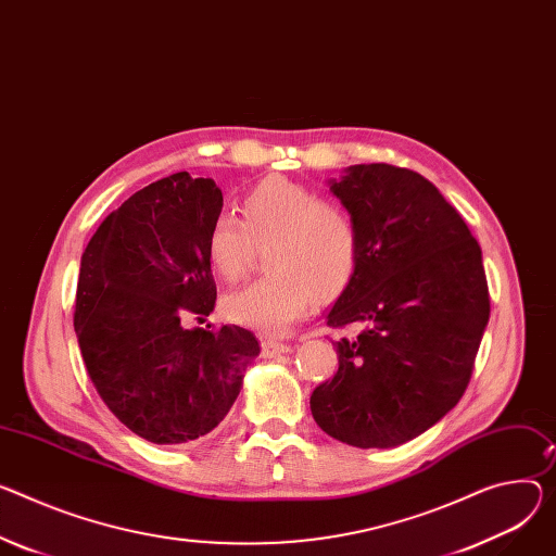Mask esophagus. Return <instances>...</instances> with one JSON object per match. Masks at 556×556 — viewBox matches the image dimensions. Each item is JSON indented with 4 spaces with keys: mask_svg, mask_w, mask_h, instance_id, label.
Listing matches in <instances>:
<instances>
[{
    "mask_svg": "<svg viewBox=\"0 0 556 556\" xmlns=\"http://www.w3.org/2000/svg\"><path fill=\"white\" fill-rule=\"evenodd\" d=\"M290 350V345L286 343V341H279V339H275V337H266L264 341H262V355L264 357H277V355H283V352H288Z\"/></svg>",
    "mask_w": 556,
    "mask_h": 556,
    "instance_id": "esophagus-1",
    "label": "esophagus"
}]
</instances>
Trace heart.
Here are the masks:
<instances>
[{"mask_svg":"<svg viewBox=\"0 0 556 556\" xmlns=\"http://www.w3.org/2000/svg\"><path fill=\"white\" fill-rule=\"evenodd\" d=\"M268 277L224 299L230 321L262 332H283L304 317L317 294L341 290L359 266L362 237L350 211L317 190L283 177L252 188L241 219L219 213L206 235V255L224 281H239L268 245Z\"/></svg>","mask_w":556,"mask_h":556,"instance_id":"1","label":"heart"}]
</instances>
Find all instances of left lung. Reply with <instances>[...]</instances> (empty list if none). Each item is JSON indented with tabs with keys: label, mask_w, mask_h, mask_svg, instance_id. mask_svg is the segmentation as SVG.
<instances>
[{
	"label": "left lung",
	"mask_w": 556,
	"mask_h": 556,
	"mask_svg": "<svg viewBox=\"0 0 556 556\" xmlns=\"http://www.w3.org/2000/svg\"><path fill=\"white\" fill-rule=\"evenodd\" d=\"M359 226V266L326 311L339 370L315 388L317 426L355 447H394L464 396L490 317L481 248L419 173L359 164L330 181Z\"/></svg>",
	"instance_id": "8db88e82"
}]
</instances>
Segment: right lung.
<instances>
[{
	"label": "right lung",
	"instance_id": "add662e5",
	"mask_svg": "<svg viewBox=\"0 0 556 556\" xmlns=\"http://www.w3.org/2000/svg\"><path fill=\"white\" fill-rule=\"evenodd\" d=\"M222 206L213 179L168 175L128 197L81 255L73 324L88 377L109 410L150 443H186L217 428L260 355L245 328H184L188 315L215 308L206 235Z\"/></svg>",
	"mask_w": 556,
	"mask_h": 556
}]
</instances>
